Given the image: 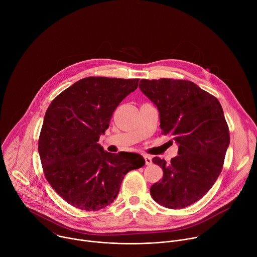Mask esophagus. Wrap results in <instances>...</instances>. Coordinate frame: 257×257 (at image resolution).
I'll return each instance as SVG.
<instances>
[{
  "label": "esophagus",
  "instance_id": "obj_1",
  "mask_svg": "<svg viewBox=\"0 0 257 257\" xmlns=\"http://www.w3.org/2000/svg\"><path fill=\"white\" fill-rule=\"evenodd\" d=\"M144 161H145V165H152L153 164V158L149 155H145L144 156Z\"/></svg>",
  "mask_w": 257,
  "mask_h": 257
}]
</instances>
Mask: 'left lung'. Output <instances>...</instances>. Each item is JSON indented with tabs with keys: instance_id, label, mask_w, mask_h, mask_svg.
<instances>
[{
	"instance_id": "left-lung-1",
	"label": "left lung",
	"mask_w": 257,
	"mask_h": 257,
	"mask_svg": "<svg viewBox=\"0 0 257 257\" xmlns=\"http://www.w3.org/2000/svg\"><path fill=\"white\" fill-rule=\"evenodd\" d=\"M139 88L159 108L162 134L179 144L170 164L153 159L164 174L151 194L165 207L184 208L204 196L222 172L230 143L223 107L189 80L142 79Z\"/></svg>"
}]
</instances>
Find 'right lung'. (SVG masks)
<instances>
[{
  "instance_id": "right-lung-1",
  "label": "right lung",
  "mask_w": 257,
  "mask_h": 257,
  "mask_svg": "<svg viewBox=\"0 0 257 257\" xmlns=\"http://www.w3.org/2000/svg\"><path fill=\"white\" fill-rule=\"evenodd\" d=\"M138 81L86 77L49 105L39 138L42 166L53 189L74 207L94 211L111 204L124 176L145 164L140 155L106 153L97 143Z\"/></svg>"
}]
</instances>
